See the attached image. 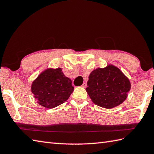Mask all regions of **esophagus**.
Masks as SVG:
<instances>
[{
  "label": "esophagus",
  "mask_w": 154,
  "mask_h": 154,
  "mask_svg": "<svg viewBox=\"0 0 154 154\" xmlns=\"http://www.w3.org/2000/svg\"><path fill=\"white\" fill-rule=\"evenodd\" d=\"M81 87H83V88H85L87 87V83H83L82 85H81Z\"/></svg>",
  "instance_id": "esophagus-1"
}]
</instances>
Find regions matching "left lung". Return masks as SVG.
<instances>
[{"mask_svg": "<svg viewBox=\"0 0 154 154\" xmlns=\"http://www.w3.org/2000/svg\"><path fill=\"white\" fill-rule=\"evenodd\" d=\"M131 88L130 81L119 68L109 64L92 71L86 91L91 100L100 107L112 109L126 99Z\"/></svg>", "mask_w": 154, "mask_h": 154, "instance_id": "1", "label": "left lung"}]
</instances>
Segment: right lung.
<instances>
[{
	"instance_id": "1",
	"label": "right lung",
	"mask_w": 154,
	"mask_h": 154,
	"mask_svg": "<svg viewBox=\"0 0 154 154\" xmlns=\"http://www.w3.org/2000/svg\"><path fill=\"white\" fill-rule=\"evenodd\" d=\"M71 80L61 68H48L38 75L31 86L32 93L40 105L53 109L63 104L73 93Z\"/></svg>"
}]
</instances>
